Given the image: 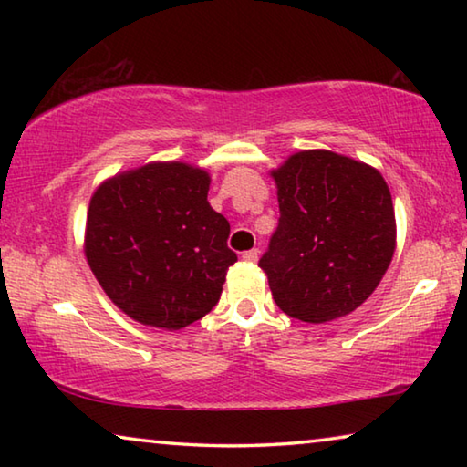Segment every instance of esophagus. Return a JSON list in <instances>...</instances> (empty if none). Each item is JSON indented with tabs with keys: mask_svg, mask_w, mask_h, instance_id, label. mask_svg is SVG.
I'll list each match as a JSON object with an SVG mask.
<instances>
[{
	"mask_svg": "<svg viewBox=\"0 0 467 467\" xmlns=\"http://www.w3.org/2000/svg\"><path fill=\"white\" fill-rule=\"evenodd\" d=\"M257 257H259L257 249H249V251L243 253V259H244V262H249V264H255Z\"/></svg>",
	"mask_w": 467,
	"mask_h": 467,
	"instance_id": "34e87169",
	"label": "esophagus"
}]
</instances>
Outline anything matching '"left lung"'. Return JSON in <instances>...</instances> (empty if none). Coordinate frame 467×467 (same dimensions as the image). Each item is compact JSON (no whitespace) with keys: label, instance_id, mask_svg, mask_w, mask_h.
Returning <instances> with one entry per match:
<instances>
[{"label":"left lung","instance_id":"left-lung-1","mask_svg":"<svg viewBox=\"0 0 467 467\" xmlns=\"http://www.w3.org/2000/svg\"><path fill=\"white\" fill-rule=\"evenodd\" d=\"M280 220L259 267L290 317H344L379 286L395 251L389 187L377 169L303 150L272 171Z\"/></svg>","mask_w":467,"mask_h":467}]
</instances>
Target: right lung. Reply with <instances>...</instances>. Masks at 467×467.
Returning a JSON list of instances; mask_svg holds the SVG:
<instances>
[{
  "mask_svg": "<svg viewBox=\"0 0 467 467\" xmlns=\"http://www.w3.org/2000/svg\"><path fill=\"white\" fill-rule=\"evenodd\" d=\"M210 175L185 162H150L107 179L86 218L84 253L107 296L150 327L202 319L236 262L228 220L208 202Z\"/></svg>",
  "mask_w": 467,
  "mask_h": 467,
  "instance_id": "right-lung-1",
  "label": "right lung"
}]
</instances>
